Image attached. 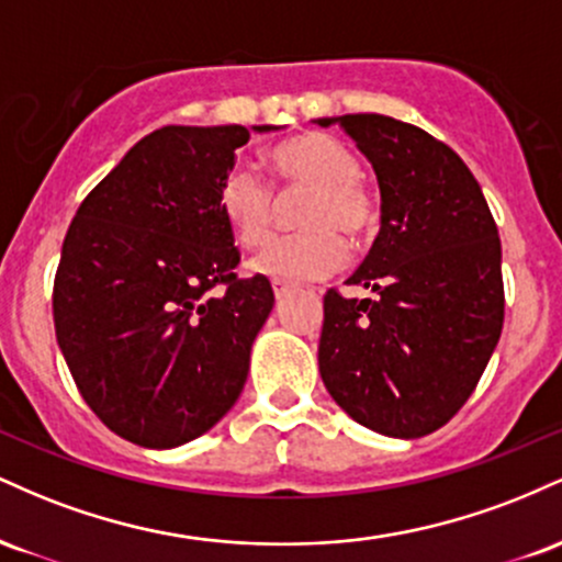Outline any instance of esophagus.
<instances>
[{
	"label": "esophagus",
	"mask_w": 562,
	"mask_h": 562,
	"mask_svg": "<svg viewBox=\"0 0 562 562\" xmlns=\"http://www.w3.org/2000/svg\"><path fill=\"white\" fill-rule=\"evenodd\" d=\"M272 288H274V299H277V301L288 299L290 290H293V285H288V282H280V280H274Z\"/></svg>",
	"instance_id": "esophagus-1"
}]
</instances>
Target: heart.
Here are the masks:
<instances>
[{
  "label": "heart",
  "instance_id": "heart-1",
  "mask_svg": "<svg viewBox=\"0 0 562 562\" xmlns=\"http://www.w3.org/2000/svg\"><path fill=\"white\" fill-rule=\"evenodd\" d=\"M282 192L308 190L301 211L306 232L277 237L250 259V272L280 282H312L338 272L348 248L340 232L359 237L375 227V200L359 182L362 164L330 134H303L269 153ZM218 211L232 235L254 248L269 237L277 195L250 166H232L218 184Z\"/></svg>",
  "mask_w": 562,
  "mask_h": 562
}]
</instances>
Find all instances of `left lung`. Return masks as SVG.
<instances>
[{"label": "left lung", "mask_w": 562, "mask_h": 562, "mask_svg": "<svg viewBox=\"0 0 562 562\" xmlns=\"http://www.w3.org/2000/svg\"><path fill=\"white\" fill-rule=\"evenodd\" d=\"M340 126L380 187V232L348 282L378 299L325 295L319 375L364 428L420 438L468 402L505 322L502 243L465 160L420 126L378 113Z\"/></svg>", "instance_id": "obj_1"}]
</instances>
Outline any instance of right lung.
<instances>
[{
	"label": "right lung",
	"instance_id": "right-lung-1",
	"mask_svg": "<svg viewBox=\"0 0 562 562\" xmlns=\"http://www.w3.org/2000/svg\"><path fill=\"white\" fill-rule=\"evenodd\" d=\"M274 128H156L70 222L53 295L57 346L83 402L137 447H182L240 398L274 293L267 277L232 272L240 254L218 184L250 132Z\"/></svg>",
	"mask_w": 562,
	"mask_h": 562
}]
</instances>
